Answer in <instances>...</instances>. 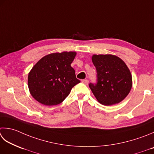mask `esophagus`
<instances>
[{
  "instance_id": "1",
  "label": "esophagus",
  "mask_w": 154,
  "mask_h": 154,
  "mask_svg": "<svg viewBox=\"0 0 154 154\" xmlns=\"http://www.w3.org/2000/svg\"><path fill=\"white\" fill-rule=\"evenodd\" d=\"M81 82H82L83 84H85V85H88V83H89V81L87 80V79H84V80H82V81H81Z\"/></svg>"
}]
</instances>
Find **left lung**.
Returning <instances> with one entry per match:
<instances>
[{
	"instance_id": "left-lung-1",
	"label": "left lung",
	"mask_w": 154,
	"mask_h": 154,
	"mask_svg": "<svg viewBox=\"0 0 154 154\" xmlns=\"http://www.w3.org/2000/svg\"><path fill=\"white\" fill-rule=\"evenodd\" d=\"M92 61L97 73V82L89 86L103 105L119 103L127 97L132 87V76L128 66L113 55H93Z\"/></svg>"
}]
</instances>
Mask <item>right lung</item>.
<instances>
[{"mask_svg": "<svg viewBox=\"0 0 154 154\" xmlns=\"http://www.w3.org/2000/svg\"><path fill=\"white\" fill-rule=\"evenodd\" d=\"M76 54L74 51L51 53L33 66L28 75V87L35 100L48 106L58 105L80 83L71 66Z\"/></svg>", "mask_w": 154, "mask_h": 154, "instance_id": "obj_1", "label": "right lung"}]
</instances>
